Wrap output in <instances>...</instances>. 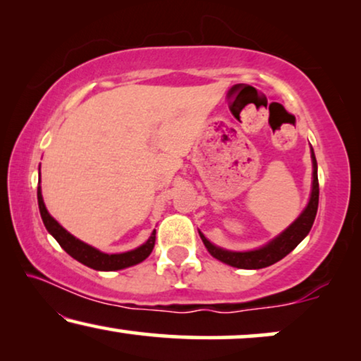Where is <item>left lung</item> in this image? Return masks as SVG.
<instances>
[{
    "label": "left lung",
    "mask_w": 361,
    "mask_h": 361,
    "mask_svg": "<svg viewBox=\"0 0 361 361\" xmlns=\"http://www.w3.org/2000/svg\"><path fill=\"white\" fill-rule=\"evenodd\" d=\"M312 192H310L309 204L305 207L302 214L298 216V220L293 225H289L283 233L276 236L273 241L268 245L261 246L258 250L253 251H228L219 246L212 245L204 235L200 233V238L204 241L205 248L214 258L220 259L221 263H226L235 268L241 269H261L266 266H271L283 259L286 255H289L300 241H302L307 233L312 228L315 215H317L319 207V179H317V161H315L314 151H312Z\"/></svg>",
    "instance_id": "left-lung-1"
}]
</instances>
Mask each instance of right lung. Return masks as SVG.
<instances>
[{
	"label": "right lung",
	"instance_id": "right-lung-1",
	"mask_svg": "<svg viewBox=\"0 0 361 361\" xmlns=\"http://www.w3.org/2000/svg\"><path fill=\"white\" fill-rule=\"evenodd\" d=\"M37 204H39V212H41L42 221L46 225L49 233H51L54 238L57 240V243L62 246L63 250L67 251L68 255L72 256L73 259L80 261L82 264L88 266V268L97 269V271H118L130 268V266H135L141 261H145L147 256L151 255L152 248H154L156 241V230L152 231L149 240L146 241L145 245H141L140 248L126 251V253H116V255H106L98 251L93 246L83 243L75 236L68 233V231L57 224L56 220L49 215V212L44 205L41 187H37Z\"/></svg>",
	"mask_w": 361,
	"mask_h": 361
}]
</instances>
